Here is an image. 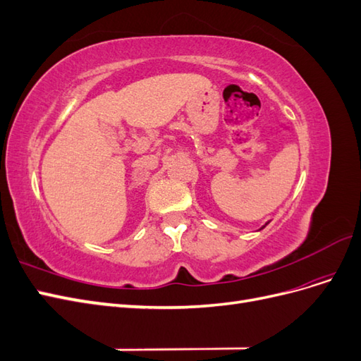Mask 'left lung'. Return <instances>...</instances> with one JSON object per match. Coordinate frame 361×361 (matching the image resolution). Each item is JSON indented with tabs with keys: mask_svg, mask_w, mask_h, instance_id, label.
Returning <instances> with one entry per match:
<instances>
[{
	"mask_svg": "<svg viewBox=\"0 0 361 361\" xmlns=\"http://www.w3.org/2000/svg\"><path fill=\"white\" fill-rule=\"evenodd\" d=\"M268 223H269V221H268ZM268 223H267V224H265V226H262V227H260V228H259V231H262V228H264V227H267V226H268Z\"/></svg>",
	"mask_w": 361,
	"mask_h": 361,
	"instance_id": "left-lung-1",
	"label": "left lung"
}]
</instances>
